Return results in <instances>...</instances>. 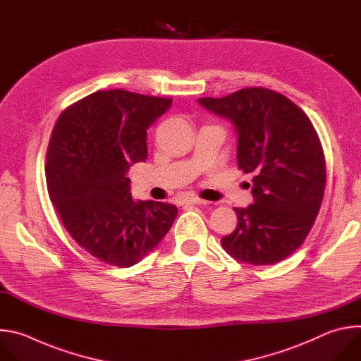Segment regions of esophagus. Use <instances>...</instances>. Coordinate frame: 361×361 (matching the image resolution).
<instances>
[{
    "mask_svg": "<svg viewBox=\"0 0 361 361\" xmlns=\"http://www.w3.org/2000/svg\"><path fill=\"white\" fill-rule=\"evenodd\" d=\"M182 203H186V204H206V200H203L197 196H189V197L182 199Z\"/></svg>",
    "mask_w": 361,
    "mask_h": 361,
    "instance_id": "esophagus-1",
    "label": "esophagus"
}]
</instances>
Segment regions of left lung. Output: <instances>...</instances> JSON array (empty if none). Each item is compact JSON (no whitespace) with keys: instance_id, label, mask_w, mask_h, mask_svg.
I'll use <instances>...</instances> for the list:
<instances>
[{"instance_id":"obj_1","label":"left lung","mask_w":361,"mask_h":361,"mask_svg":"<svg viewBox=\"0 0 361 361\" xmlns=\"http://www.w3.org/2000/svg\"><path fill=\"white\" fill-rule=\"evenodd\" d=\"M197 101L233 122L238 166L253 173L255 203L235 207L238 226L222 238V247L255 266L290 256L313 228L326 186L323 147L312 121L293 101L262 87Z\"/></svg>"}]
</instances>
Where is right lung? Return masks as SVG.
I'll return each instance as SVG.
<instances>
[{
	"instance_id": "1",
	"label": "right lung",
	"mask_w": 361,
	"mask_h": 361,
	"mask_svg": "<svg viewBox=\"0 0 361 361\" xmlns=\"http://www.w3.org/2000/svg\"><path fill=\"white\" fill-rule=\"evenodd\" d=\"M171 104L125 90L97 91L63 109L54 125L45 161L49 199L72 239L106 264H136L175 222V204L133 202L125 176L147 159V129Z\"/></svg>"
}]
</instances>
